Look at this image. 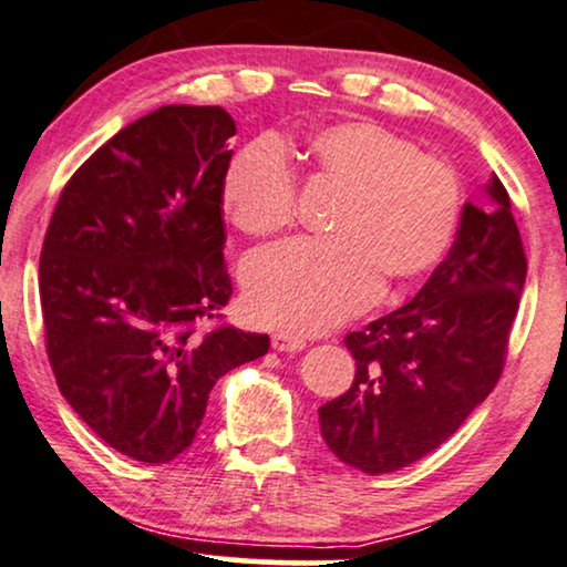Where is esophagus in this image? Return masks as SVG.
Listing matches in <instances>:
<instances>
[{"instance_id": "34e87169", "label": "esophagus", "mask_w": 567, "mask_h": 567, "mask_svg": "<svg viewBox=\"0 0 567 567\" xmlns=\"http://www.w3.org/2000/svg\"><path fill=\"white\" fill-rule=\"evenodd\" d=\"M271 347L279 352H300V350H306V339L288 334V331H277V334L271 337Z\"/></svg>"}]
</instances>
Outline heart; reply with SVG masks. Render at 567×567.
I'll return each instance as SVG.
<instances>
[{"mask_svg":"<svg viewBox=\"0 0 567 567\" xmlns=\"http://www.w3.org/2000/svg\"><path fill=\"white\" fill-rule=\"evenodd\" d=\"M313 176L342 188L331 238L290 240L248 261L246 303L269 327L319 331L381 296L383 277L412 282L441 264L462 220L454 165L371 121L323 126L303 142ZM230 220L248 236L288 228L298 213V176L282 147L256 140L223 178Z\"/></svg>","mask_w":567,"mask_h":567,"instance_id":"heart-1","label":"heart"}]
</instances>
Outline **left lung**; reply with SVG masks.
<instances>
[{"label": "left lung", "mask_w": 567, "mask_h": 567, "mask_svg": "<svg viewBox=\"0 0 567 567\" xmlns=\"http://www.w3.org/2000/svg\"><path fill=\"white\" fill-rule=\"evenodd\" d=\"M466 205L446 259L410 303L344 337L354 379L319 410L339 462L389 474L462 427L501 379L526 282V254L501 178Z\"/></svg>", "instance_id": "8db88e82"}]
</instances>
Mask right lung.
I'll return each mask as SVG.
<instances>
[{
	"label": "right lung",
	"instance_id": "add662e5",
	"mask_svg": "<svg viewBox=\"0 0 567 567\" xmlns=\"http://www.w3.org/2000/svg\"><path fill=\"white\" fill-rule=\"evenodd\" d=\"M233 134L220 105L147 113L74 171L43 238L56 386L97 437L145 464L184 454L217 379L269 350L223 316Z\"/></svg>",
	"mask_w": 567,
	"mask_h": 567
}]
</instances>
